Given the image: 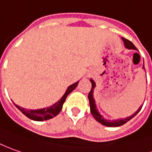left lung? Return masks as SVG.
I'll return each instance as SVG.
<instances>
[{
    "label": "left lung",
    "instance_id": "8db88e82",
    "mask_svg": "<svg viewBox=\"0 0 152 152\" xmlns=\"http://www.w3.org/2000/svg\"><path fill=\"white\" fill-rule=\"evenodd\" d=\"M122 39H123L124 45H125L126 48H128L129 50H136V47L132 44V42H130L129 40L126 39L124 38H122ZM143 68L145 69L144 66H143ZM90 81L92 82V89H91V91L89 92V94H88V99H89V103H90V110H91V113H92V116L94 117V118L100 124H102L105 125V126H107V127H118V126H121V125H123L125 123H127L128 121H129L131 118H133L140 112V110L141 109L142 106L139 107L138 110L134 113L133 115L129 116L128 118H123V119H116V120H107V119H104L103 117L98 113L97 108H96L95 101H94L93 95H92L93 94V89H94V87L96 86V84H95V82L92 79Z\"/></svg>",
    "mask_w": 152,
    "mask_h": 152
}]
</instances>
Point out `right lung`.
<instances>
[{
  "mask_svg": "<svg viewBox=\"0 0 152 152\" xmlns=\"http://www.w3.org/2000/svg\"><path fill=\"white\" fill-rule=\"evenodd\" d=\"M78 82L79 81H77L69 86L66 90V93L64 94V96L60 99V101L55 102L53 106L50 107H46V108H43V109H37V110H29V109H25L23 107H21L16 104L15 105L25 116H27L30 119H33L35 121H43V120L50 119L53 117H55L61 111L62 107H63V103L66 101V98L76 88V86L78 85Z\"/></svg>",
  "mask_w": 152,
  "mask_h": 152,
  "instance_id": "add662e5",
  "label": "right lung"
}]
</instances>
